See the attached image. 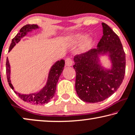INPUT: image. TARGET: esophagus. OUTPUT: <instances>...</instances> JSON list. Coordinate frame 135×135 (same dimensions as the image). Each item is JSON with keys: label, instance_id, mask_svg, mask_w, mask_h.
<instances>
[{"label": "esophagus", "instance_id": "esophagus-1", "mask_svg": "<svg viewBox=\"0 0 135 135\" xmlns=\"http://www.w3.org/2000/svg\"><path fill=\"white\" fill-rule=\"evenodd\" d=\"M73 64V61L70 58H66L65 59V65L66 66H71Z\"/></svg>", "mask_w": 135, "mask_h": 135}]
</instances>
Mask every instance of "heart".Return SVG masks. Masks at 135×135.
Returning <instances> with one entry per match:
<instances>
[{"mask_svg": "<svg viewBox=\"0 0 135 135\" xmlns=\"http://www.w3.org/2000/svg\"><path fill=\"white\" fill-rule=\"evenodd\" d=\"M84 35H82V34H79V35H75L73 36H71L70 37V41L72 43H78L81 41L83 39H84ZM93 40L91 38H87L85 39L83 45V49H86L87 47L90 46L92 44Z\"/></svg>", "mask_w": 135, "mask_h": 135, "instance_id": "heart-1", "label": "heart"}]
</instances>
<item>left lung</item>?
Returning <instances> with one entry per match:
<instances>
[{"mask_svg": "<svg viewBox=\"0 0 135 135\" xmlns=\"http://www.w3.org/2000/svg\"><path fill=\"white\" fill-rule=\"evenodd\" d=\"M103 36L98 47L75 55L73 68L76 71L75 89L84 102H101L114 94L122 84L125 73V53L119 37L102 23ZM109 53L112 62L110 70L98 63V54Z\"/></svg>", "mask_w": 135, "mask_h": 135, "instance_id": "obj_1", "label": "left lung"}]
</instances>
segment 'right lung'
Masks as SVG:
<instances>
[{"label":"right lung","instance_id":"obj_1","mask_svg":"<svg viewBox=\"0 0 135 135\" xmlns=\"http://www.w3.org/2000/svg\"><path fill=\"white\" fill-rule=\"evenodd\" d=\"M39 28L36 25H26L20 29L19 33L15 36L14 38L12 39V43L10 44L9 47L8 52L11 51L12 48L15 46L16 44L20 41L21 38L26 35L27 33L32 31V30ZM65 65V60H62L57 61L51 67V70L49 71V76H48L46 86L38 93H32L30 94H22L20 93L16 92L14 91V88L11 83L10 80V66L9 64L8 59L7 58L6 61V73L7 78L8 81L9 86L13 89L16 94L19 96L25 102H30L33 104H44L48 103L52 98L54 96L55 90H56V85L58 82L59 78L60 77L61 73L63 71Z\"/></svg>","mask_w":135,"mask_h":135}]
</instances>
